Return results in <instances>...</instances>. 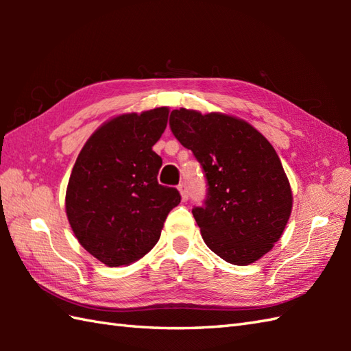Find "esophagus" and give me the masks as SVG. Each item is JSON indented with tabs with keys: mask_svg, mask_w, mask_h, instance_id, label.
<instances>
[{
	"mask_svg": "<svg viewBox=\"0 0 351 351\" xmlns=\"http://www.w3.org/2000/svg\"><path fill=\"white\" fill-rule=\"evenodd\" d=\"M178 190H180V193H181V197H182L184 202H185V200H189V190H187V185H185V184H180V185H178Z\"/></svg>",
	"mask_w": 351,
	"mask_h": 351,
	"instance_id": "34e87169",
	"label": "esophagus"
}]
</instances>
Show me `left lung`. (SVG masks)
I'll return each mask as SVG.
<instances>
[{"instance_id": "8db88e82", "label": "left lung", "mask_w": 351, "mask_h": 351, "mask_svg": "<svg viewBox=\"0 0 351 351\" xmlns=\"http://www.w3.org/2000/svg\"><path fill=\"white\" fill-rule=\"evenodd\" d=\"M170 130L205 171V205L193 208L205 244L234 265L263 258L293 210V191L270 141L243 119L187 108L171 111Z\"/></svg>"}]
</instances>
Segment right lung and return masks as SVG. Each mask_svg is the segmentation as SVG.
I'll return each instance as SVG.
<instances>
[{
	"instance_id": "obj_1",
	"label": "right lung",
	"mask_w": 351,
	"mask_h": 351,
	"mask_svg": "<svg viewBox=\"0 0 351 351\" xmlns=\"http://www.w3.org/2000/svg\"><path fill=\"white\" fill-rule=\"evenodd\" d=\"M169 108L119 114L81 149L66 189V215L78 243L108 267L130 265L158 243L180 191L156 181L162 160L152 151Z\"/></svg>"
}]
</instances>
